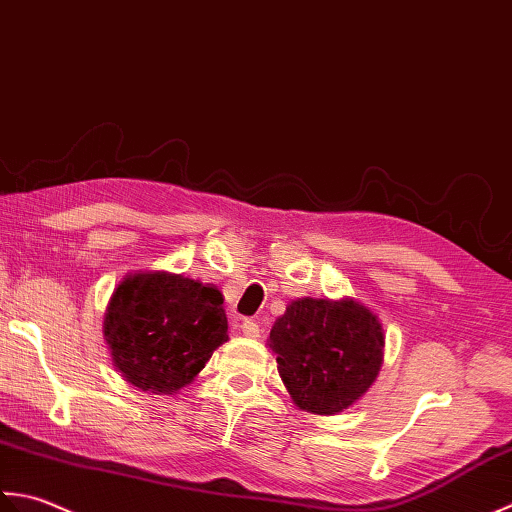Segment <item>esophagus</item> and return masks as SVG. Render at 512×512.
<instances>
[{
    "label": "esophagus",
    "mask_w": 512,
    "mask_h": 512,
    "mask_svg": "<svg viewBox=\"0 0 512 512\" xmlns=\"http://www.w3.org/2000/svg\"><path fill=\"white\" fill-rule=\"evenodd\" d=\"M241 331H243V336H247V338H258L260 336V327H258V322H254V320H243Z\"/></svg>",
    "instance_id": "obj_1"
}]
</instances>
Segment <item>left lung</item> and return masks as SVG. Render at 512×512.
<instances>
[{
	"mask_svg": "<svg viewBox=\"0 0 512 512\" xmlns=\"http://www.w3.org/2000/svg\"><path fill=\"white\" fill-rule=\"evenodd\" d=\"M278 373L302 411L336 415L369 391L382 367L378 316L351 298H298L269 333Z\"/></svg>",
	"mask_w": 512,
	"mask_h": 512,
	"instance_id": "8db88e82",
	"label": "left lung"
}]
</instances>
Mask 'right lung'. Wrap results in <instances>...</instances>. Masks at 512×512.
<instances>
[{
  "instance_id": "1",
  "label": "right lung",
  "mask_w": 512,
  "mask_h": 512,
  "mask_svg": "<svg viewBox=\"0 0 512 512\" xmlns=\"http://www.w3.org/2000/svg\"><path fill=\"white\" fill-rule=\"evenodd\" d=\"M103 336L132 387L172 395L227 342L223 294L168 271L125 276L110 298Z\"/></svg>"
}]
</instances>
